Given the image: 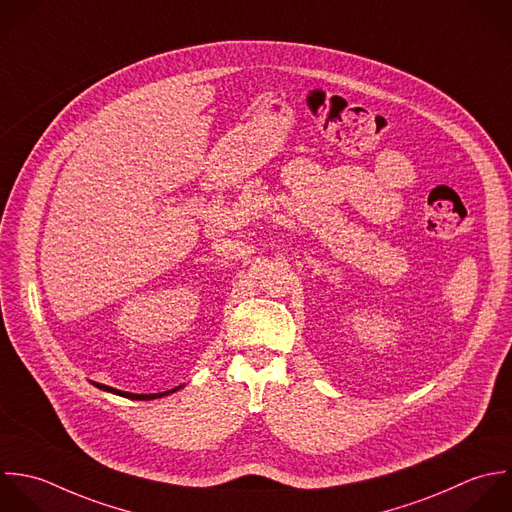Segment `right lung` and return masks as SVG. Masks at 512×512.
Wrapping results in <instances>:
<instances>
[{
	"label": "right lung",
	"mask_w": 512,
	"mask_h": 512,
	"mask_svg": "<svg viewBox=\"0 0 512 512\" xmlns=\"http://www.w3.org/2000/svg\"><path fill=\"white\" fill-rule=\"evenodd\" d=\"M93 383V381H91ZM97 389L101 391H107V393H113V395H119V397H125V399H133V401H151V399H161V397H167L179 389H183V385L175 387V389H169V391H163V393H151V395H137V393H127V391H119V389H113V387H107V385H101V383H93Z\"/></svg>",
	"instance_id": "1"
}]
</instances>
